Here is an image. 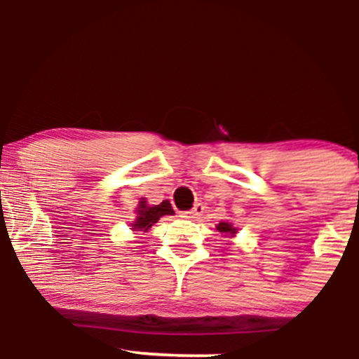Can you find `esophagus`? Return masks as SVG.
<instances>
[{
	"label": "esophagus",
	"instance_id": "esophagus-1",
	"mask_svg": "<svg viewBox=\"0 0 359 359\" xmlns=\"http://www.w3.org/2000/svg\"><path fill=\"white\" fill-rule=\"evenodd\" d=\"M204 214V205L201 203H197L194 208L191 209V211H185L184 212V217H187V219H199L201 216Z\"/></svg>",
	"mask_w": 359,
	"mask_h": 359
}]
</instances>
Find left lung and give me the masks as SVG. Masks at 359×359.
<instances>
[{
	"instance_id": "8db88e82",
	"label": "left lung",
	"mask_w": 359,
	"mask_h": 359,
	"mask_svg": "<svg viewBox=\"0 0 359 359\" xmlns=\"http://www.w3.org/2000/svg\"><path fill=\"white\" fill-rule=\"evenodd\" d=\"M216 229L219 233H226V234H231L234 236V233H236V228H233L231 222H219V224L216 226Z\"/></svg>"
}]
</instances>
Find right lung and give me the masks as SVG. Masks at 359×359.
Segmentation results:
<instances>
[{
	"mask_svg": "<svg viewBox=\"0 0 359 359\" xmlns=\"http://www.w3.org/2000/svg\"><path fill=\"white\" fill-rule=\"evenodd\" d=\"M168 214H174V209L168 201H163L158 205H148L147 201L142 199L138 204V216L131 224V229L133 231H148L160 217L168 216Z\"/></svg>",
	"mask_w": 359,
	"mask_h": 359,
	"instance_id": "add662e5",
	"label": "right lung"
}]
</instances>
